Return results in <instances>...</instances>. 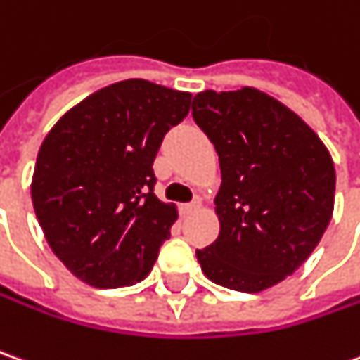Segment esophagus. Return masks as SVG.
Here are the masks:
<instances>
[{
	"mask_svg": "<svg viewBox=\"0 0 360 360\" xmlns=\"http://www.w3.org/2000/svg\"><path fill=\"white\" fill-rule=\"evenodd\" d=\"M198 208H200V200L195 198L193 202H188V205L183 206V214H191V212H197Z\"/></svg>",
	"mask_w": 360,
	"mask_h": 360,
	"instance_id": "34e87169",
	"label": "esophagus"
}]
</instances>
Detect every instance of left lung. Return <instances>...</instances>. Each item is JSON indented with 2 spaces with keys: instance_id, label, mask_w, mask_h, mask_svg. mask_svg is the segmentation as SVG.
I'll return each mask as SVG.
<instances>
[{
  "instance_id": "8db88e82",
  "label": "left lung",
  "mask_w": 360,
  "mask_h": 360,
  "mask_svg": "<svg viewBox=\"0 0 360 360\" xmlns=\"http://www.w3.org/2000/svg\"><path fill=\"white\" fill-rule=\"evenodd\" d=\"M193 119L214 144L222 173L220 233L197 250L200 269L216 285L263 292L292 275L328 228L331 154L294 110L255 87L197 93Z\"/></svg>"
}]
</instances>
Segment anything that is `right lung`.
<instances>
[{
    "instance_id": "add662e5",
    "label": "right lung",
    "mask_w": 360,
    "mask_h": 360,
    "mask_svg": "<svg viewBox=\"0 0 360 360\" xmlns=\"http://www.w3.org/2000/svg\"><path fill=\"white\" fill-rule=\"evenodd\" d=\"M193 95L146 79L91 93L40 144L31 197L40 228L68 271L95 288L144 281L177 220L154 195L163 134Z\"/></svg>"
}]
</instances>
